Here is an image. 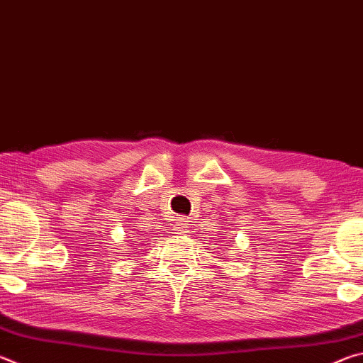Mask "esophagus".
Returning a JSON list of instances; mask_svg holds the SVG:
<instances>
[{
    "label": "esophagus",
    "instance_id": "1",
    "mask_svg": "<svg viewBox=\"0 0 363 363\" xmlns=\"http://www.w3.org/2000/svg\"><path fill=\"white\" fill-rule=\"evenodd\" d=\"M174 233H177V235H187V233H189V225L181 220V223L174 224Z\"/></svg>",
    "mask_w": 363,
    "mask_h": 363
}]
</instances>
